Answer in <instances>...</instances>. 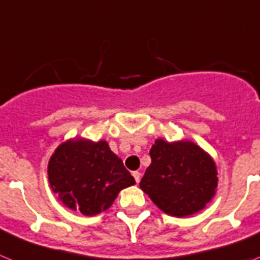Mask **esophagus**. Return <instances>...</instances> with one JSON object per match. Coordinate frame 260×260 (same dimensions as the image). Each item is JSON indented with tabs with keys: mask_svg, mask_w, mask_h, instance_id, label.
Here are the masks:
<instances>
[{
	"mask_svg": "<svg viewBox=\"0 0 260 260\" xmlns=\"http://www.w3.org/2000/svg\"><path fill=\"white\" fill-rule=\"evenodd\" d=\"M133 178L136 180V183H139L140 179H141V173L140 171H133Z\"/></svg>",
	"mask_w": 260,
	"mask_h": 260,
	"instance_id": "esophagus-1",
	"label": "esophagus"
}]
</instances>
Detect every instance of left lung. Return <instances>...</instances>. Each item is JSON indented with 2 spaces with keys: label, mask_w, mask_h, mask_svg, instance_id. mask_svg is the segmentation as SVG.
Masks as SVG:
<instances>
[{
  "label": "left lung",
  "mask_w": 260,
  "mask_h": 260,
  "mask_svg": "<svg viewBox=\"0 0 260 260\" xmlns=\"http://www.w3.org/2000/svg\"><path fill=\"white\" fill-rule=\"evenodd\" d=\"M152 164L140 187L158 208L184 217L202 211L217 187L214 162L203 149L188 141L157 140L150 149Z\"/></svg>",
  "instance_id": "8db88e82"
}]
</instances>
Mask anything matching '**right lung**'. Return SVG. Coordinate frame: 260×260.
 Masks as SVG:
<instances>
[{
	"label": "right lung",
	"instance_id": "add662e5",
	"mask_svg": "<svg viewBox=\"0 0 260 260\" xmlns=\"http://www.w3.org/2000/svg\"><path fill=\"white\" fill-rule=\"evenodd\" d=\"M48 180L53 192L71 209L92 216L111 207L119 191L135 178L106 141L72 140L49 159Z\"/></svg>",
	"mask_w": 260,
	"mask_h": 260
}]
</instances>
